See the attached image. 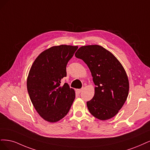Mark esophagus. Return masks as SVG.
Here are the masks:
<instances>
[{"label":"esophagus","instance_id":"1","mask_svg":"<svg viewBox=\"0 0 150 150\" xmlns=\"http://www.w3.org/2000/svg\"><path fill=\"white\" fill-rule=\"evenodd\" d=\"M82 88H81V89H76V93H81V91H82Z\"/></svg>","mask_w":150,"mask_h":150}]
</instances>
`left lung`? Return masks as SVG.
Segmentation results:
<instances>
[{
	"mask_svg": "<svg viewBox=\"0 0 150 150\" xmlns=\"http://www.w3.org/2000/svg\"><path fill=\"white\" fill-rule=\"evenodd\" d=\"M75 55L87 65L96 85L94 96L86 102L90 113L101 120L112 118L128 95L129 81L123 66L112 53L97 45L81 47Z\"/></svg>",
	"mask_w": 150,
	"mask_h": 150,
	"instance_id": "1",
	"label": "left lung"
}]
</instances>
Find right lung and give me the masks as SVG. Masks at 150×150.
Wrapping results in <instances>:
<instances>
[{"label": "right lung", "instance_id": "1", "mask_svg": "<svg viewBox=\"0 0 150 150\" xmlns=\"http://www.w3.org/2000/svg\"><path fill=\"white\" fill-rule=\"evenodd\" d=\"M77 46L62 45L42 52L31 67L27 78L28 95L33 107L45 120L56 122L68 113L75 98L74 89L61 80Z\"/></svg>", "mask_w": 150, "mask_h": 150}]
</instances>
